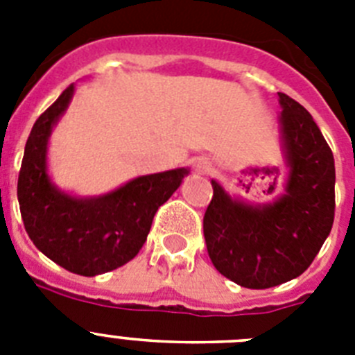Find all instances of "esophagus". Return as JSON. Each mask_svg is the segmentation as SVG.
<instances>
[{"instance_id":"esophagus-1","label":"esophagus","mask_w":355,"mask_h":355,"mask_svg":"<svg viewBox=\"0 0 355 355\" xmlns=\"http://www.w3.org/2000/svg\"><path fill=\"white\" fill-rule=\"evenodd\" d=\"M209 167H211V163L208 162V158H197L196 162H193V168H196V172H208Z\"/></svg>"}]
</instances>
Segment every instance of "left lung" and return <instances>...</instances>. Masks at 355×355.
Segmentation results:
<instances>
[{"mask_svg": "<svg viewBox=\"0 0 355 355\" xmlns=\"http://www.w3.org/2000/svg\"><path fill=\"white\" fill-rule=\"evenodd\" d=\"M288 165L284 193L268 205L233 199L211 180L205 238L215 268L233 283L265 290L299 277L324 245L334 222V156L311 114L279 92Z\"/></svg>", "mask_w": 355, "mask_h": 355, "instance_id": "obj_1", "label": "left lung"}]
</instances>
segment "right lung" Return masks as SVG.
<instances>
[{"instance_id":"obj_1","label":"right lung","mask_w":355,"mask_h":355,"mask_svg":"<svg viewBox=\"0 0 355 355\" xmlns=\"http://www.w3.org/2000/svg\"><path fill=\"white\" fill-rule=\"evenodd\" d=\"M74 94L69 85L35 121L19 171L17 199L24 229L37 249L72 274L94 277L139 254L163 202L180 188L188 168L140 175L99 197H74L51 183L48 142Z\"/></svg>"}]
</instances>
